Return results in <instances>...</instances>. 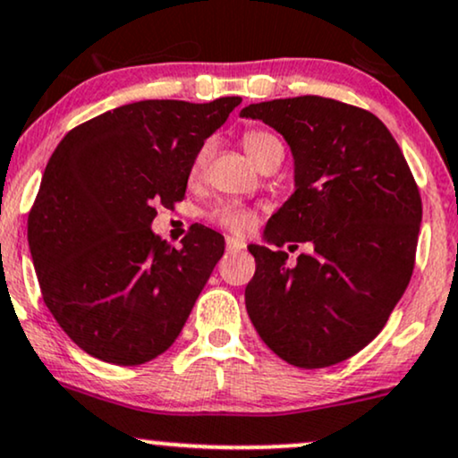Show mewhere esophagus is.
Returning <instances> with one entry per match:
<instances>
[{
    "label": "esophagus",
    "mask_w": 458,
    "mask_h": 458,
    "mask_svg": "<svg viewBox=\"0 0 458 458\" xmlns=\"http://www.w3.org/2000/svg\"><path fill=\"white\" fill-rule=\"evenodd\" d=\"M246 248L244 240L238 238H227V252H242Z\"/></svg>",
    "instance_id": "obj_1"
}]
</instances>
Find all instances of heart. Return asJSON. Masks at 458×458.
Wrapping results in <instances>:
<instances>
[{"label": "heart", "mask_w": 458, "mask_h": 458, "mask_svg": "<svg viewBox=\"0 0 458 458\" xmlns=\"http://www.w3.org/2000/svg\"><path fill=\"white\" fill-rule=\"evenodd\" d=\"M280 142L274 138L272 133L265 131H248L244 135V150L248 152L252 161H259L263 155H267L272 148H278ZM203 157H206V150H201L195 159V167L201 165ZM212 218L216 220L218 225H223L225 229L233 231V233H246L250 231L252 225H255V214L246 208L238 206V203H220L212 210Z\"/></svg>", "instance_id": "heart-1"}]
</instances>
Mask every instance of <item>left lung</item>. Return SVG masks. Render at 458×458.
Wrapping results in <instances>:
<instances>
[{"label":"left lung","mask_w":458,"mask_h":458,"mask_svg":"<svg viewBox=\"0 0 458 458\" xmlns=\"http://www.w3.org/2000/svg\"><path fill=\"white\" fill-rule=\"evenodd\" d=\"M242 118L276 129L293 155L295 191L250 244L246 310L286 363L318 369L363 350L408 289L422 203L403 152L380 118L303 95L250 104ZM310 243L295 268L269 245Z\"/></svg>","instance_id":"left-lung-1"}]
</instances>
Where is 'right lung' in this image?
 <instances>
[{
  "instance_id": "1",
  "label": "right lung",
  "mask_w": 458,
  "mask_h": 458,
  "mask_svg": "<svg viewBox=\"0 0 458 458\" xmlns=\"http://www.w3.org/2000/svg\"><path fill=\"white\" fill-rule=\"evenodd\" d=\"M242 98L146 99L72 129L30 212L27 240L44 303L73 344L142 365L176 342L225 238L195 227L174 248L150 229L184 199L193 163Z\"/></svg>"
}]
</instances>
